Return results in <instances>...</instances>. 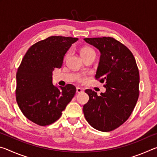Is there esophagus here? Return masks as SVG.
I'll return each instance as SVG.
<instances>
[{
	"instance_id": "esophagus-1",
	"label": "esophagus",
	"mask_w": 157,
	"mask_h": 157,
	"mask_svg": "<svg viewBox=\"0 0 157 157\" xmlns=\"http://www.w3.org/2000/svg\"><path fill=\"white\" fill-rule=\"evenodd\" d=\"M76 92L78 93V94H79V93L83 92V89H81V88H79V87H77V89H76Z\"/></svg>"
}]
</instances>
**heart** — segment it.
Masks as SVG:
<instances>
[{"label": "heart", "mask_w": 157, "mask_h": 157, "mask_svg": "<svg viewBox=\"0 0 157 157\" xmlns=\"http://www.w3.org/2000/svg\"><path fill=\"white\" fill-rule=\"evenodd\" d=\"M90 53H95L94 50L90 47H84L81 50V55L82 57H84L86 55H89V54H90ZM68 55H69V52L66 53V57H67L68 56Z\"/></svg>", "instance_id": "1"}]
</instances>
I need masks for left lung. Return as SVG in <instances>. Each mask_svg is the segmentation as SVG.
Instances as JSON below:
<instances>
[{"label": "left lung", "mask_w": 157, "mask_h": 157, "mask_svg": "<svg viewBox=\"0 0 157 157\" xmlns=\"http://www.w3.org/2000/svg\"><path fill=\"white\" fill-rule=\"evenodd\" d=\"M100 52L95 79L105 83V93L91 89L84 115L90 125L101 132L118 128L131 115L139 95V72L132 52L112 37L85 38Z\"/></svg>", "instance_id": "obj_1"}]
</instances>
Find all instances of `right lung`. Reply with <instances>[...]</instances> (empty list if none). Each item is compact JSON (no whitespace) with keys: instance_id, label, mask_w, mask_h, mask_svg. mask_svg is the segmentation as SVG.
I'll return each mask as SVG.
<instances>
[{"instance_id":"1","label":"right lung","mask_w":157,"mask_h":157,"mask_svg":"<svg viewBox=\"0 0 157 157\" xmlns=\"http://www.w3.org/2000/svg\"><path fill=\"white\" fill-rule=\"evenodd\" d=\"M78 38L52 36L33 45L17 73L16 99L26 118L41 126L55 123L76 92L73 84H52V71L62 66L63 57Z\"/></svg>"}]
</instances>
